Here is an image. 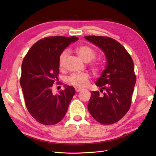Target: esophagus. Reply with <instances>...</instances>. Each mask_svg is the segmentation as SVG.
<instances>
[{
    "label": "esophagus",
    "instance_id": "1",
    "mask_svg": "<svg viewBox=\"0 0 156 156\" xmlns=\"http://www.w3.org/2000/svg\"><path fill=\"white\" fill-rule=\"evenodd\" d=\"M75 90H76V92H79L80 91H81L82 89L80 88H78V87H76L75 88Z\"/></svg>",
    "mask_w": 156,
    "mask_h": 156
}]
</instances>
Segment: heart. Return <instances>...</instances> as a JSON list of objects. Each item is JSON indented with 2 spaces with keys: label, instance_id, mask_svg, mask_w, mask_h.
<instances>
[{
  "label": "heart",
  "instance_id": "obj_1",
  "mask_svg": "<svg viewBox=\"0 0 156 156\" xmlns=\"http://www.w3.org/2000/svg\"><path fill=\"white\" fill-rule=\"evenodd\" d=\"M76 52L82 60L84 62H90L93 59L96 55L94 49L90 46L83 45L78 46L76 48ZM68 56V51H63L59 57V66L60 68L64 67L65 62ZM90 76L87 73H82V74H72L69 76L68 82L69 84L73 86L78 87L80 88L85 87L88 84Z\"/></svg>",
  "mask_w": 156,
  "mask_h": 156
}]
</instances>
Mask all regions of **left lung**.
<instances>
[{"instance_id":"obj_1","label":"left lung","mask_w":156,"mask_h":156,"mask_svg":"<svg viewBox=\"0 0 156 156\" xmlns=\"http://www.w3.org/2000/svg\"><path fill=\"white\" fill-rule=\"evenodd\" d=\"M88 41L104 51L107 65L96 82L101 88L91 92L88 109L96 121L103 125L119 121L129 110L136 76L133 59L127 51L115 39L104 36H85Z\"/></svg>"}]
</instances>
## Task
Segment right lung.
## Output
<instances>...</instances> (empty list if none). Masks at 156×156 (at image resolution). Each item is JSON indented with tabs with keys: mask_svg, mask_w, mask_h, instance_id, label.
<instances>
[{
	"mask_svg": "<svg viewBox=\"0 0 156 156\" xmlns=\"http://www.w3.org/2000/svg\"><path fill=\"white\" fill-rule=\"evenodd\" d=\"M75 36H51L37 41L23 60L20 84L29 113L39 123L57 124L64 117L75 89L65 85L64 90L53 94L58 80L59 57L64 49L78 40Z\"/></svg>",
	"mask_w": 156,
	"mask_h": 156,
	"instance_id": "1",
	"label": "right lung"
}]
</instances>
